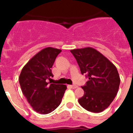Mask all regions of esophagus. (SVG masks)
Returning a JSON list of instances; mask_svg holds the SVG:
<instances>
[{
    "mask_svg": "<svg viewBox=\"0 0 133 133\" xmlns=\"http://www.w3.org/2000/svg\"><path fill=\"white\" fill-rule=\"evenodd\" d=\"M69 86H70L71 88H72V89H75V88H77L78 87V86H77V85H69Z\"/></svg>",
    "mask_w": 133,
    "mask_h": 133,
    "instance_id": "obj_1",
    "label": "esophagus"
}]
</instances>
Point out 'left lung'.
<instances>
[{"mask_svg":"<svg viewBox=\"0 0 133 133\" xmlns=\"http://www.w3.org/2000/svg\"><path fill=\"white\" fill-rule=\"evenodd\" d=\"M88 81L82 86L84 95L79 99V104L92 112L106 109L117 95L120 78L115 65L92 48L70 50Z\"/></svg>","mask_w":133,"mask_h":133,"instance_id":"1","label":"left lung"}]
</instances>
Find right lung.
Returning <instances> with one entry per match:
<instances>
[{
	"mask_svg": "<svg viewBox=\"0 0 133 133\" xmlns=\"http://www.w3.org/2000/svg\"><path fill=\"white\" fill-rule=\"evenodd\" d=\"M61 52L50 47L43 49L27 63L20 74L23 94L36 112L46 115L54 110L66 90L65 85L48 82L53 77L51 68Z\"/></svg>",
	"mask_w": 133,
	"mask_h": 133,
	"instance_id": "right-lung-1",
	"label": "right lung"
}]
</instances>
